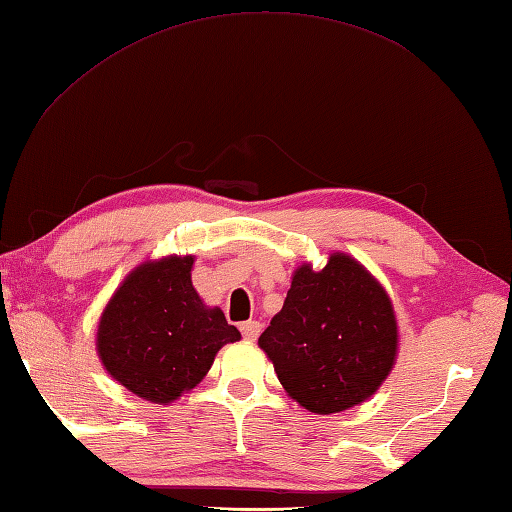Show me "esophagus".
<instances>
[{
    "mask_svg": "<svg viewBox=\"0 0 512 512\" xmlns=\"http://www.w3.org/2000/svg\"><path fill=\"white\" fill-rule=\"evenodd\" d=\"M260 329H263V327H260L258 320H247V322H243V325H241L243 338L245 340H252V342L260 336Z\"/></svg>",
    "mask_w": 512,
    "mask_h": 512,
    "instance_id": "34e87169",
    "label": "esophagus"
}]
</instances>
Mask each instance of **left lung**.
<instances>
[{"instance_id": "1", "label": "left lung", "mask_w": 512, "mask_h": 512, "mask_svg": "<svg viewBox=\"0 0 512 512\" xmlns=\"http://www.w3.org/2000/svg\"><path fill=\"white\" fill-rule=\"evenodd\" d=\"M258 347L283 389L318 415L347 411L380 389L398 353V322L384 287L356 258L300 265L285 305Z\"/></svg>"}]
</instances>
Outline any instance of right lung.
<instances>
[{
	"instance_id": "right-lung-1",
	"label": "right lung",
	"mask_w": 512,
	"mask_h": 512,
	"mask_svg": "<svg viewBox=\"0 0 512 512\" xmlns=\"http://www.w3.org/2000/svg\"><path fill=\"white\" fill-rule=\"evenodd\" d=\"M194 256H168L125 276L103 309L97 353L114 380L139 398L168 404L194 389L218 349L241 340L192 285Z\"/></svg>"
}]
</instances>
